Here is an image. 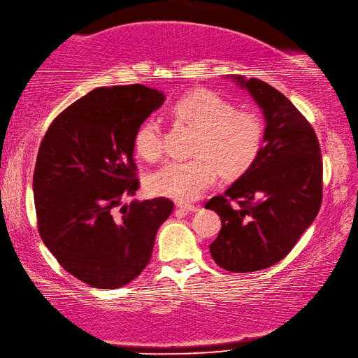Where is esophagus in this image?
<instances>
[{
  "mask_svg": "<svg viewBox=\"0 0 358 358\" xmlns=\"http://www.w3.org/2000/svg\"><path fill=\"white\" fill-rule=\"evenodd\" d=\"M176 207L180 208V210H184V211H196V210H199L198 206H194V203H188V202H178Z\"/></svg>",
  "mask_w": 358,
  "mask_h": 358,
  "instance_id": "obj_1",
  "label": "esophagus"
}]
</instances>
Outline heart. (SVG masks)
Listing matches in <instances>:
<instances>
[{"mask_svg":"<svg viewBox=\"0 0 358 358\" xmlns=\"http://www.w3.org/2000/svg\"><path fill=\"white\" fill-rule=\"evenodd\" d=\"M178 120L196 128L188 160H171L151 174L152 193L180 202L194 201L215 184L221 171L244 174L257 162L266 136V122L252 108H235L210 90L187 92L171 106ZM134 150L145 160L162 155V131L156 119L145 120L134 136Z\"/></svg>","mask_w":358,"mask_h":358,"instance_id":"obj_1","label":"heart"}]
</instances>
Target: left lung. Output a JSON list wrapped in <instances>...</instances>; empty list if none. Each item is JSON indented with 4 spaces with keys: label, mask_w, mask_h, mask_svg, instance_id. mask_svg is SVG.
<instances>
[{
    "label": "left lung",
    "mask_w": 358,
    "mask_h": 358,
    "mask_svg": "<svg viewBox=\"0 0 358 358\" xmlns=\"http://www.w3.org/2000/svg\"><path fill=\"white\" fill-rule=\"evenodd\" d=\"M236 80L264 111V147L257 162L206 208L222 222L210 244L215 262L233 273H249L286 258L317 217L323 157L309 120L284 94L259 78Z\"/></svg>",
    "instance_id": "left-lung-1"
}]
</instances>
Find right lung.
<instances>
[{"label":"right lung","mask_w":358,"mask_h":358,"mask_svg":"<svg viewBox=\"0 0 358 358\" xmlns=\"http://www.w3.org/2000/svg\"><path fill=\"white\" fill-rule=\"evenodd\" d=\"M164 103L143 85L97 87L50 123L34 170L36 227L64 271L91 287L117 289L141 275L169 198L133 201L134 136Z\"/></svg>","instance_id":"1"}]
</instances>
